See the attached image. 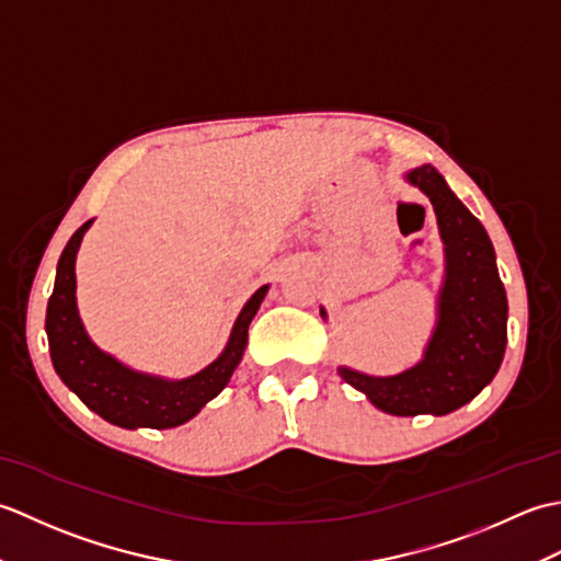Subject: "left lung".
<instances>
[{
  "label": "left lung",
  "instance_id": "8db88e82",
  "mask_svg": "<svg viewBox=\"0 0 561 561\" xmlns=\"http://www.w3.org/2000/svg\"><path fill=\"white\" fill-rule=\"evenodd\" d=\"M404 181L434 205L446 274L436 301V325L420 364L398 376H368L340 366V376L396 416L448 414L492 383L506 350L508 304L490 236L453 195L434 165L412 169ZM320 316L325 311L320 308Z\"/></svg>",
  "mask_w": 561,
  "mask_h": 561
}]
</instances>
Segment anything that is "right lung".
<instances>
[{"mask_svg": "<svg viewBox=\"0 0 561 561\" xmlns=\"http://www.w3.org/2000/svg\"><path fill=\"white\" fill-rule=\"evenodd\" d=\"M89 226L91 221L77 229V233L65 245L62 255H59L55 289L50 301H47L45 332L47 342H50V359L55 371L71 392H77V398L89 410L115 426H181L187 420H193L229 383L236 366L243 359L250 320L255 318L270 287L265 284V287H260L250 296L243 311L236 318L231 337L226 342L219 359H214L199 374L181 380H169L133 371L129 366L117 362L115 356L99 350L87 335L79 318L75 262L81 238L89 231Z\"/></svg>", "mask_w": 561, "mask_h": 561, "instance_id": "add662e5", "label": "right lung"}]
</instances>
